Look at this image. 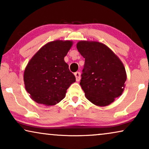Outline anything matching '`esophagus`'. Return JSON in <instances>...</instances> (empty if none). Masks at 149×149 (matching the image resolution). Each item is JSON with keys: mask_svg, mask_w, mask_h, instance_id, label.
<instances>
[{"mask_svg": "<svg viewBox=\"0 0 149 149\" xmlns=\"http://www.w3.org/2000/svg\"><path fill=\"white\" fill-rule=\"evenodd\" d=\"M74 76L76 77V81H79L81 79V73L79 72H77L74 73Z\"/></svg>", "mask_w": 149, "mask_h": 149, "instance_id": "1", "label": "esophagus"}]
</instances>
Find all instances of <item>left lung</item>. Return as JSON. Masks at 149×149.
<instances>
[{
    "mask_svg": "<svg viewBox=\"0 0 149 149\" xmlns=\"http://www.w3.org/2000/svg\"><path fill=\"white\" fill-rule=\"evenodd\" d=\"M77 48L85 58L80 85L86 98L98 107L111 104L125 88L127 74L123 64L102 42L80 40Z\"/></svg>",
    "mask_w": 149,
    "mask_h": 149,
    "instance_id": "left-lung-1",
    "label": "left lung"
}]
</instances>
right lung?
<instances>
[{
  "mask_svg": "<svg viewBox=\"0 0 149 149\" xmlns=\"http://www.w3.org/2000/svg\"><path fill=\"white\" fill-rule=\"evenodd\" d=\"M72 40H56L42 46L30 59L24 72L25 89L30 98L45 106L56 105L76 81L64 61Z\"/></svg>",
  "mask_w": 149,
  "mask_h": 149,
  "instance_id": "right-lung-1",
  "label": "right lung"
}]
</instances>
